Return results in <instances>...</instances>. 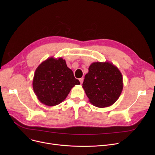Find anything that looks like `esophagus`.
Segmentation results:
<instances>
[{
  "instance_id": "1",
  "label": "esophagus",
  "mask_w": 155,
  "mask_h": 155,
  "mask_svg": "<svg viewBox=\"0 0 155 155\" xmlns=\"http://www.w3.org/2000/svg\"><path fill=\"white\" fill-rule=\"evenodd\" d=\"M79 81H80V84H82V83H83V82H84V78H80L79 79Z\"/></svg>"
}]
</instances>
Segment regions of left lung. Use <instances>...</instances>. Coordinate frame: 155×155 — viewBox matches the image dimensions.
Here are the masks:
<instances>
[{
    "instance_id": "1",
    "label": "left lung",
    "mask_w": 155,
    "mask_h": 155,
    "mask_svg": "<svg viewBox=\"0 0 155 155\" xmlns=\"http://www.w3.org/2000/svg\"><path fill=\"white\" fill-rule=\"evenodd\" d=\"M82 87L92 104L100 108L109 107L123 91V76L111 62H94L88 68Z\"/></svg>"
}]
</instances>
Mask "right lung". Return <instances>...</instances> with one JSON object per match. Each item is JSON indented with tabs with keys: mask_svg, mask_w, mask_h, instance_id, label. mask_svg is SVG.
<instances>
[{
	"mask_svg": "<svg viewBox=\"0 0 155 155\" xmlns=\"http://www.w3.org/2000/svg\"><path fill=\"white\" fill-rule=\"evenodd\" d=\"M80 84L65 60L53 57L39 65L32 80V87L38 99L41 103L50 107L62 102L71 89Z\"/></svg>",
	"mask_w": 155,
	"mask_h": 155,
	"instance_id": "1",
	"label": "right lung"
}]
</instances>
